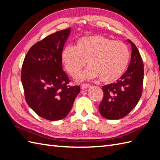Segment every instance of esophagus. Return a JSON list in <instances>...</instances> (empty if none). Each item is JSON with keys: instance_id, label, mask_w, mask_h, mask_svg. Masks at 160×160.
I'll use <instances>...</instances> for the list:
<instances>
[{"instance_id": "obj_1", "label": "esophagus", "mask_w": 160, "mask_h": 160, "mask_svg": "<svg viewBox=\"0 0 160 160\" xmlns=\"http://www.w3.org/2000/svg\"><path fill=\"white\" fill-rule=\"evenodd\" d=\"M90 86V85L89 83H83V84L81 85V88L83 90L87 89V88H88Z\"/></svg>"}]
</instances>
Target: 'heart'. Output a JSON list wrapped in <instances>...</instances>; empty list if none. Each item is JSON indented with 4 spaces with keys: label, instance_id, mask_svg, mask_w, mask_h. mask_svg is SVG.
Returning <instances> with one entry per match:
<instances>
[{
    "label": "heart",
    "instance_id": "heart-1",
    "mask_svg": "<svg viewBox=\"0 0 160 160\" xmlns=\"http://www.w3.org/2000/svg\"><path fill=\"white\" fill-rule=\"evenodd\" d=\"M129 58V49L126 44L101 35L81 37L74 47L66 46L61 53L62 64L71 77L79 75L87 62L90 67L81 79L99 77L105 83L114 82L122 75Z\"/></svg>",
    "mask_w": 160,
    "mask_h": 160
}]
</instances>
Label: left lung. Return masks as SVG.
<instances>
[{"instance_id": "left-lung-1", "label": "left lung", "mask_w": 160, "mask_h": 160, "mask_svg": "<svg viewBox=\"0 0 160 160\" xmlns=\"http://www.w3.org/2000/svg\"><path fill=\"white\" fill-rule=\"evenodd\" d=\"M128 69L116 83L102 87L103 98L98 106L101 116L109 120L122 118L136 107L142 93L144 64L139 51L132 42Z\"/></svg>"}]
</instances>
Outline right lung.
Here are the masks:
<instances>
[{
	"label": "right lung",
	"mask_w": 160,
	"mask_h": 160,
	"mask_svg": "<svg viewBox=\"0 0 160 160\" xmlns=\"http://www.w3.org/2000/svg\"><path fill=\"white\" fill-rule=\"evenodd\" d=\"M70 27L57 31L33 44L24 58L21 81L25 100L42 118L61 120L68 115L79 86H71L62 68L61 53Z\"/></svg>",
	"instance_id": "right-lung-1"
}]
</instances>
